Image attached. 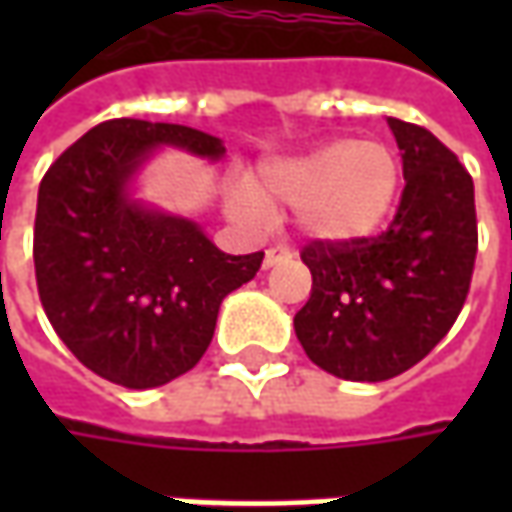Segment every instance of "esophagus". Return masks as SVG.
Returning a JSON list of instances; mask_svg holds the SVG:
<instances>
[{"instance_id": "obj_1", "label": "esophagus", "mask_w": 512, "mask_h": 512, "mask_svg": "<svg viewBox=\"0 0 512 512\" xmlns=\"http://www.w3.org/2000/svg\"><path fill=\"white\" fill-rule=\"evenodd\" d=\"M285 259H290V250H287V247L276 245L265 250V267L279 265V262H285Z\"/></svg>"}]
</instances>
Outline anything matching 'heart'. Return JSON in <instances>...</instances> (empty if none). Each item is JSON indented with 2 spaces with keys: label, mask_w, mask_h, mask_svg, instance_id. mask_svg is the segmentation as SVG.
<instances>
[{
  "label": "heart",
  "mask_w": 512,
  "mask_h": 512,
  "mask_svg": "<svg viewBox=\"0 0 512 512\" xmlns=\"http://www.w3.org/2000/svg\"><path fill=\"white\" fill-rule=\"evenodd\" d=\"M402 162L384 142L336 139L259 168L253 187H227V207L239 219H262L267 207H296L310 239L344 245L373 236L393 213Z\"/></svg>",
  "instance_id": "obj_1"
}]
</instances>
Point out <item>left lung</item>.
Segmentation results:
<instances>
[{"label": "left lung", "instance_id": "left-lung-1", "mask_svg": "<svg viewBox=\"0 0 512 512\" xmlns=\"http://www.w3.org/2000/svg\"><path fill=\"white\" fill-rule=\"evenodd\" d=\"M404 190L379 236L310 242L313 287L293 327L307 359L347 382H384L442 342L462 313L476 265L473 179L433 133L387 119Z\"/></svg>", "mask_w": 512, "mask_h": 512}]
</instances>
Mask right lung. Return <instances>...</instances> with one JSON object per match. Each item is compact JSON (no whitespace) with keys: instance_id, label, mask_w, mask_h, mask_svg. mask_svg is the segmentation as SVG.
Here are the masks:
<instances>
[{"instance_id":"right-lung-1","label":"right lung","mask_w":512,"mask_h":512,"mask_svg":"<svg viewBox=\"0 0 512 512\" xmlns=\"http://www.w3.org/2000/svg\"><path fill=\"white\" fill-rule=\"evenodd\" d=\"M159 145L222 159V139L185 125L110 119L45 173L33 225L39 299L56 336L102 379L159 387L205 356L219 305L265 253L230 256L182 216L130 202L128 185Z\"/></svg>"}]
</instances>
